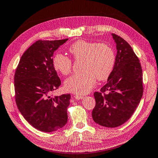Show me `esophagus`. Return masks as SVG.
Here are the masks:
<instances>
[{
  "label": "esophagus",
  "instance_id": "34e87169",
  "mask_svg": "<svg viewBox=\"0 0 158 158\" xmlns=\"http://www.w3.org/2000/svg\"><path fill=\"white\" fill-rule=\"evenodd\" d=\"M74 97L76 99H81L82 98H84V96H83V95H78V94H75V95H74Z\"/></svg>",
  "mask_w": 158,
  "mask_h": 158
}]
</instances>
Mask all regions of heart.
Returning a JSON list of instances; mask_svg holds the SVG:
<instances>
[{
	"label": "heart",
	"instance_id": "1",
	"mask_svg": "<svg viewBox=\"0 0 158 158\" xmlns=\"http://www.w3.org/2000/svg\"><path fill=\"white\" fill-rule=\"evenodd\" d=\"M74 61L81 62V73L74 74L65 80V90L77 94L90 92L98 81L107 79L113 71L115 55L112 48L104 43L78 40L68 48ZM53 65L56 71L64 75L69 74L73 68V61L69 57L56 54L53 58Z\"/></svg>",
	"mask_w": 158,
	"mask_h": 158
}]
</instances>
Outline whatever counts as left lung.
<instances>
[{"label":"left lung","mask_w":158,"mask_h":158,"mask_svg":"<svg viewBox=\"0 0 158 158\" xmlns=\"http://www.w3.org/2000/svg\"><path fill=\"white\" fill-rule=\"evenodd\" d=\"M117 53L106 84L95 92L93 119L103 127L114 128L133 115L144 92L142 69L138 57L122 37L112 34Z\"/></svg>","instance_id":"1"}]
</instances>
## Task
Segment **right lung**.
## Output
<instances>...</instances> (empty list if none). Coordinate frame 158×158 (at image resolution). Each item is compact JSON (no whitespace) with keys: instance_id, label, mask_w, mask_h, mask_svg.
<instances>
[{"instance_id":"1","label":"right lung","mask_w":158,"mask_h":158,"mask_svg":"<svg viewBox=\"0 0 158 158\" xmlns=\"http://www.w3.org/2000/svg\"><path fill=\"white\" fill-rule=\"evenodd\" d=\"M68 40L36 41L23 54L14 74L15 101L20 113L31 126L45 133L58 130L68 122L70 94L52 96L61 85L53 54Z\"/></svg>"}]
</instances>
